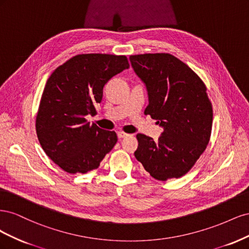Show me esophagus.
Wrapping results in <instances>:
<instances>
[{"label": "esophagus", "mask_w": 249, "mask_h": 249, "mask_svg": "<svg viewBox=\"0 0 249 249\" xmlns=\"http://www.w3.org/2000/svg\"><path fill=\"white\" fill-rule=\"evenodd\" d=\"M117 136H118L119 139H122V138H125V137L129 136V134H126L124 132H118L117 133Z\"/></svg>", "instance_id": "34e87169"}]
</instances>
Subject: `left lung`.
<instances>
[{"label":"left lung","mask_w":249,"mask_h":249,"mask_svg":"<svg viewBox=\"0 0 249 249\" xmlns=\"http://www.w3.org/2000/svg\"><path fill=\"white\" fill-rule=\"evenodd\" d=\"M130 60L148 91L144 114L164 127L157 142L137 134L135 157L154 178H178L194 166L210 141L213 108L207 86L168 53L131 55Z\"/></svg>","instance_id":"left-lung-1"}]
</instances>
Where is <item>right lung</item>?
I'll return each mask as SVG.
<instances>
[{
  "label": "right lung",
  "instance_id": "add662e5",
  "mask_svg": "<svg viewBox=\"0 0 249 249\" xmlns=\"http://www.w3.org/2000/svg\"><path fill=\"white\" fill-rule=\"evenodd\" d=\"M125 56L76 55L49 77L36 115V133L50 159L69 173H85L100 166L117 142L114 131L87 123L96 114L105 84L129 69Z\"/></svg>",
  "mask_w": 249,
  "mask_h": 249
}]
</instances>
